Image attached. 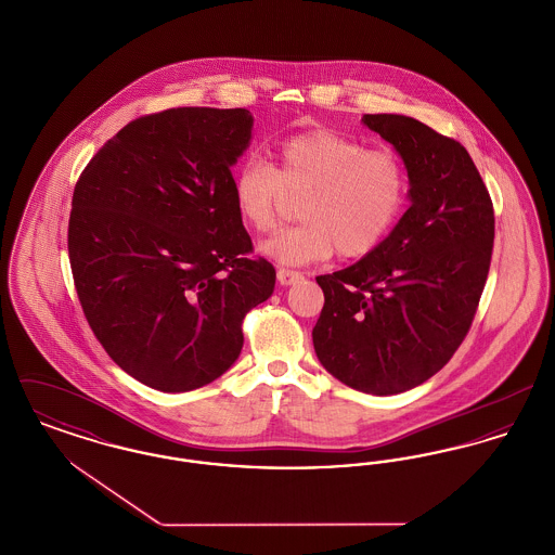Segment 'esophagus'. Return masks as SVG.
<instances>
[{
    "instance_id": "34e87169",
    "label": "esophagus",
    "mask_w": 555,
    "mask_h": 555,
    "mask_svg": "<svg viewBox=\"0 0 555 555\" xmlns=\"http://www.w3.org/2000/svg\"><path fill=\"white\" fill-rule=\"evenodd\" d=\"M304 274L301 272H297V270H289V268H279L276 270V279H279V283L281 285H293V283H297L299 279H301Z\"/></svg>"
}]
</instances>
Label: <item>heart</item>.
I'll list each match as a JSON object with an SVG mask.
<instances>
[{"mask_svg":"<svg viewBox=\"0 0 555 555\" xmlns=\"http://www.w3.org/2000/svg\"><path fill=\"white\" fill-rule=\"evenodd\" d=\"M233 204L256 233L276 229L291 204L301 199V222L262 243V254L283 266L364 258L389 233L408 206L410 172L391 150H370L341 132H299L285 139L272 166L247 159L233 175Z\"/></svg>","mask_w":555,"mask_h":555,"instance_id":"heart-1","label":"heart"}]
</instances>
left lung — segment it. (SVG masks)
Instances as JSON below:
<instances>
[{
    "instance_id": "1",
    "label": "left lung",
    "mask_w": 555,
    "mask_h": 555,
    "mask_svg": "<svg viewBox=\"0 0 555 555\" xmlns=\"http://www.w3.org/2000/svg\"><path fill=\"white\" fill-rule=\"evenodd\" d=\"M410 172L412 206L391 235L345 270L317 276L318 360L347 387L396 396L437 374L466 339L487 283L495 214L455 139L401 114H364Z\"/></svg>"
}]
</instances>
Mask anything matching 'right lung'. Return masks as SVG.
I'll list each match as a JSON object with an SVG mask.
<instances>
[{
  "label": "right lung",
  "instance_id": "obj_1",
  "mask_svg": "<svg viewBox=\"0 0 555 555\" xmlns=\"http://www.w3.org/2000/svg\"><path fill=\"white\" fill-rule=\"evenodd\" d=\"M245 107H170L134 118L80 172L68 258L107 356L164 393L233 366L243 318L274 289L233 204L251 139Z\"/></svg>",
  "mask_w": 555,
  "mask_h": 555
}]
</instances>
